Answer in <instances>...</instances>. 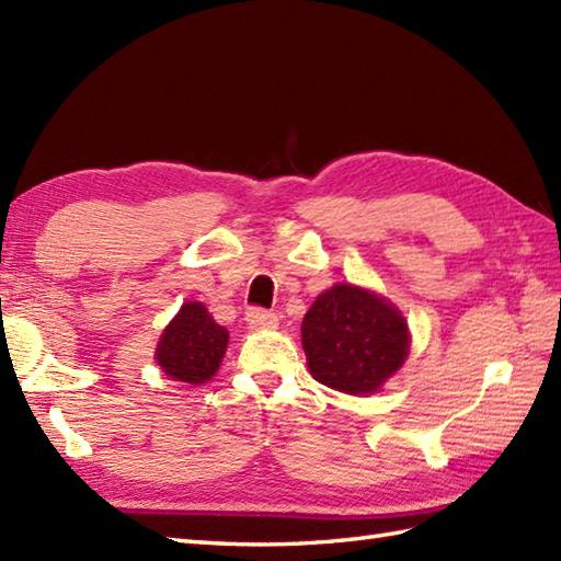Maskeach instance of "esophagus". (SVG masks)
Here are the masks:
<instances>
[{"label":"esophagus","instance_id":"esophagus-1","mask_svg":"<svg viewBox=\"0 0 561 561\" xmlns=\"http://www.w3.org/2000/svg\"><path fill=\"white\" fill-rule=\"evenodd\" d=\"M245 323L255 330H272L277 328V316L272 311H265V308H248Z\"/></svg>","mask_w":561,"mask_h":561}]
</instances>
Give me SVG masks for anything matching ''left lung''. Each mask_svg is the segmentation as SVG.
Masks as SVG:
<instances>
[{
    "label": "left lung",
    "instance_id": "1",
    "mask_svg": "<svg viewBox=\"0 0 561 561\" xmlns=\"http://www.w3.org/2000/svg\"><path fill=\"white\" fill-rule=\"evenodd\" d=\"M308 371L350 396L376 392L410 354V330L383 296L335 284L308 308L301 323Z\"/></svg>",
    "mask_w": 561,
    "mask_h": 561
}]
</instances>
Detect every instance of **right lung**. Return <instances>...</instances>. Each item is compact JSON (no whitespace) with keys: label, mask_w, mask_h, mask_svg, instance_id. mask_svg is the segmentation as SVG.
Returning <instances> with one entry per match:
<instances>
[{"label":"right lung","mask_w":561,"mask_h":561,"mask_svg":"<svg viewBox=\"0 0 561 561\" xmlns=\"http://www.w3.org/2000/svg\"><path fill=\"white\" fill-rule=\"evenodd\" d=\"M226 344L229 330L209 316L205 304L187 301L165 325L153 359L169 378L199 386L219 371Z\"/></svg>","instance_id":"add662e5"}]
</instances>
